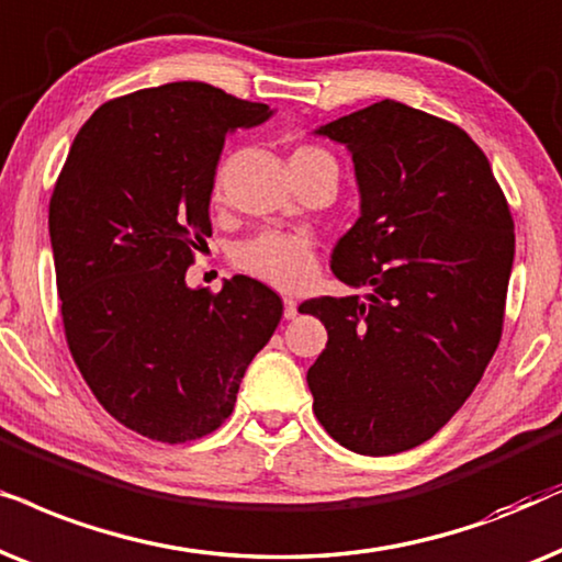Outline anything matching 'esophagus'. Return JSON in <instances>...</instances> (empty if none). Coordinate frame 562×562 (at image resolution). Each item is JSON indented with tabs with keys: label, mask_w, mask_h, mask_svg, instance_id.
<instances>
[{
	"label": "esophagus",
	"mask_w": 562,
	"mask_h": 562,
	"mask_svg": "<svg viewBox=\"0 0 562 562\" xmlns=\"http://www.w3.org/2000/svg\"><path fill=\"white\" fill-rule=\"evenodd\" d=\"M297 316V303L293 297H285V318H295Z\"/></svg>",
	"instance_id": "obj_1"
}]
</instances>
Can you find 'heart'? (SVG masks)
Returning a JSON list of instances; mask_svg holds the SVG:
<instances>
[{
  "instance_id": "obj_1",
  "label": "heart",
  "mask_w": 562,
  "mask_h": 562,
  "mask_svg": "<svg viewBox=\"0 0 562 562\" xmlns=\"http://www.w3.org/2000/svg\"><path fill=\"white\" fill-rule=\"evenodd\" d=\"M331 164L336 167L334 156L316 144L297 146L293 156H290V169H316ZM223 192V175L215 177L213 182V198H221ZM234 265L246 272L254 280L265 282L269 288L285 290H301L308 285L316 274V254L305 236H290V234H259L254 238H246L244 244L236 246Z\"/></svg>"
}]
</instances>
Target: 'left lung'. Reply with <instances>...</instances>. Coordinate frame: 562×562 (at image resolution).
Segmentation results:
<instances>
[{
    "instance_id": "1",
    "label": "left lung",
    "mask_w": 562,
    "mask_h": 562,
    "mask_svg": "<svg viewBox=\"0 0 562 562\" xmlns=\"http://www.w3.org/2000/svg\"><path fill=\"white\" fill-rule=\"evenodd\" d=\"M318 133L349 148L362 194L331 269L370 293L301 305L328 331L308 370L313 414L351 452H406L458 414L498 347L514 218L450 120L383 100Z\"/></svg>"
}]
</instances>
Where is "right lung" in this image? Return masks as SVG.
<instances>
[{
	"mask_svg": "<svg viewBox=\"0 0 562 562\" xmlns=\"http://www.w3.org/2000/svg\"><path fill=\"white\" fill-rule=\"evenodd\" d=\"M272 115L205 81L104 102L81 125L48 205L64 334L108 414L156 442L218 429L282 318L251 277L187 288L213 234L211 194L228 131Z\"/></svg>",
	"mask_w": 562,
	"mask_h": 562,
	"instance_id": "1",
	"label": "right lung"
}]
</instances>
